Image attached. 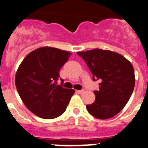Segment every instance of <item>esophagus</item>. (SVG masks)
Here are the masks:
<instances>
[{"mask_svg": "<svg viewBox=\"0 0 148 148\" xmlns=\"http://www.w3.org/2000/svg\"><path fill=\"white\" fill-rule=\"evenodd\" d=\"M76 91V93H78V94L84 93V90H77V91Z\"/></svg>", "mask_w": 148, "mask_h": 148, "instance_id": "esophagus-1", "label": "esophagus"}]
</instances>
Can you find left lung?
Instances as JSON below:
<instances>
[{"instance_id": "left-lung-1", "label": "left lung", "mask_w": 148, "mask_h": 148, "mask_svg": "<svg viewBox=\"0 0 148 148\" xmlns=\"http://www.w3.org/2000/svg\"><path fill=\"white\" fill-rule=\"evenodd\" d=\"M91 70L93 80H101L95 91V101L86 106L91 116L110 119L119 113L131 97L135 87L132 63L121 54L108 50L94 49L77 52Z\"/></svg>"}]
</instances>
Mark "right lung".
Wrapping results in <instances>:
<instances>
[{"label":"right lung","mask_w":148,"mask_h":148,"mask_svg":"<svg viewBox=\"0 0 148 148\" xmlns=\"http://www.w3.org/2000/svg\"><path fill=\"white\" fill-rule=\"evenodd\" d=\"M70 55L55 47H40L29 53L19 65L15 77L16 89L35 115L50 119L65 112L75 90L63 88L57 81L60 69Z\"/></svg>","instance_id":"right-lung-1"}]
</instances>
